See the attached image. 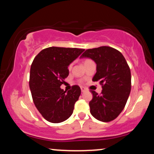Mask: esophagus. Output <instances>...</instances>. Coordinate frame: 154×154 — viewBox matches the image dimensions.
<instances>
[{
  "label": "esophagus",
  "mask_w": 154,
  "mask_h": 154,
  "mask_svg": "<svg viewBox=\"0 0 154 154\" xmlns=\"http://www.w3.org/2000/svg\"><path fill=\"white\" fill-rule=\"evenodd\" d=\"M85 91H86V89H85V88H83V87H81V91H82V93H84V92Z\"/></svg>",
  "instance_id": "esophagus-1"
}]
</instances>
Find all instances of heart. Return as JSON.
Returning <instances> with one entry per match:
<instances>
[{
    "mask_svg": "<svg viewBox=\"0 0 154 154\" xmlns=\"http://www.w3.org/2000/svg\"><path fill=\"white\" fill-rule=\"evenodd\" d=\"M91 61V60H90V59H86V60H85V61H84V64H85V63H86L89 62V61ZM72 66V63H71V64H70L69 66V69H71Z\"/></svg>",
    "mask_w": 154,
    "mask_h": 154,
    "instance_id": "heart-1",
    "label": "heart"
}]
</instances>
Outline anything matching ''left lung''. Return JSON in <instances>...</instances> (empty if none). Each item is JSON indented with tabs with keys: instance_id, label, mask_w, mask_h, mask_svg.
Listing matches in <instances>:
<instances>
[{
	"instance_id": "obj_1",
	"label": "left lung",
	"mask_w": 154,
	"mask_h": 154,
	"mask_svg": "<svg viewBox=\"0 0 154 154\" xmlns=\"http://www.w3.org/2000/svg\"><path fill=\"white\" fill-rule=\"evenodd\" d=\"M80 58H90L96 63L93 82L99 81L102 92L91 91V114L108 122L115 119L126 105L131 91V72L123 55L115 48L101 46L85 51Z\"/></svg>"
}]
</instances>
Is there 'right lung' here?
I'll return each mask as SVG.
<instances>
[{
    "mask_svg": "<svg viewBox=\"0 0 154 154\" xmlns=\"http://www.w3.org/2000/svg\"><path fill=\"white\" fill-rule=\"evenodd\" d=\"M84 51L50 47L42 50L33 60L29 82L32 97L39 112L50 122H62L73 113L80 88L73 85L66 92L60 86L68 77L69 65Z\"/></svg>",
    "mask_w": 154,
    "mask_h": 154,
    "instance_id": "1",
    "label": "right lung"
}]
</instances>
